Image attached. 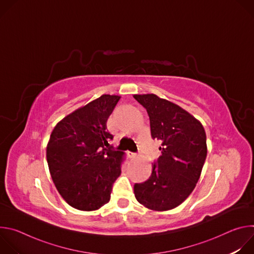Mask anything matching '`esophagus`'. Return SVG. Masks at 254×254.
Segmentation results:
<instances>
[{"label":"esophagus","instance_id":"esophagus-1","mask_svg":"<svg viewBox=\"0 0 254 254\" xmlns=\"http://www.w3.org/2000/svg\"><path fill=\"white\" fill-rule=\"evenodd\" d=\"M127 156H128L129 158H133V157L136 156V154H135V153H132V152H127Z\"/></svg>","mask_w":254,"mask_h":254}]
</instances>
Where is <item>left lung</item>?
Masks as SVG:
<instances>
[{"mask_svg": "<svg viewBox=\"0 0 254 254\" xmlns=\"http://www.w3.org/2000/svg\"><path fill=\"white\" fill-rule=\"evenodd\" d=\"M146 108L151 135L161 141V156L155 161L150 178L135 183L136 200L149 209L171 210L194 190L207 156L203 126L179 105L156 94H135Z\"/></svg>", "mask_w": 254, "mask_h": 254, "instance_id": "left-lung-1", "label": "left lung"}]
</instances>
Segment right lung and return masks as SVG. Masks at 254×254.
I'll return each mask as SVG.
<instances>
[{
    "label": "right lung",
    "mask_w": 254,
    "mask_h": 254,
    "mask_svg": "<svg viewBox=\"0 0 254 254\" xmlns=\"http://www.w3.org/2000/svg\"><path fill=\"white\" fill-rule=\"evenodd\" d=\"M120 98L101 95L65 117L50 135L46 156L52 180L63 199L78 210L106 204L121 175L124 153L108 143L114 135L106 127Z\"/></svg>",
    "instance_id": "add662e5"
}]
</instances>
